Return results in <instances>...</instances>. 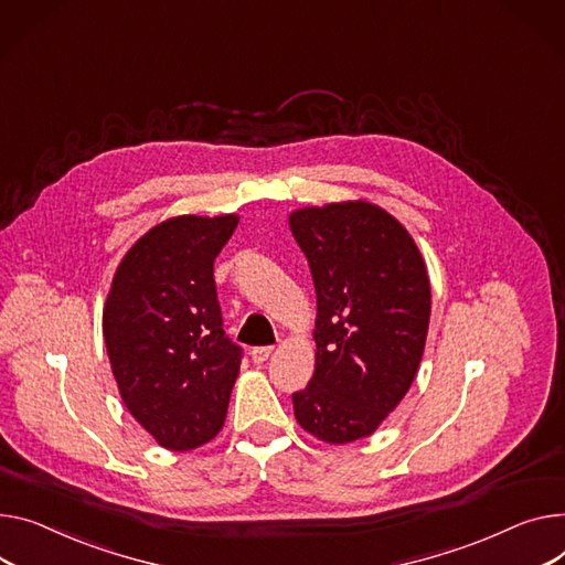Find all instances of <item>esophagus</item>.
Listing matches in <instances>:
<instances>
[{"instance_id":"1","label":"esophagus","mask_w":565,"mask_h":565,"mask_svg":"<svg viewBox=\"0 0 565 565\" xmlns=\"http://www.w3.org/2000/svg\"><path fill=\"white\" fill-rule=\"evenodd\" d=\"M273 352H275V348H270V345H268V348H254V350H252V361H254L256 365L266 363Z\"/></svg>"}]
</instances>
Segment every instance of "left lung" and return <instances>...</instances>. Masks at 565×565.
<instances>
[{"label": "left lung", "instance_id": "8db88e82", "mask_svg": "<svg viewBox=\"0 0 565 565\" xmlns=\"http://www.w3.org/2000/svg\"><path fill=\"white\" fill-rule=\"evenodd\" d=\"M288 224L318 297L316 372L292 393L295 418L345 445L377 429L416 380L431 313L427 266L402 224L363 200L297 209Z\"/></svg>", "mask_w": 565, "mask_h": 565}]
</instances>
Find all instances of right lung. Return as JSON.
Listing matches in <instances>:
<instances>
[{
	"mask_svg": "<svg viewBox=\"0 0 565 565\" xmlns=\"http://www.w3.org/2000/svg\"><path fill=\"white\" fill-rule=\"evenodd\" d=\"M238 215H179L149 230L113 277L102 331L120 397L140 427L174 452L227 418L243 350L222 329L213 260Z\"/></svg>",
	"mask_w": 565,
	"mask_h": 565,
	"instance_id": "1",
	"label": "right lung"
}]
</instances>
